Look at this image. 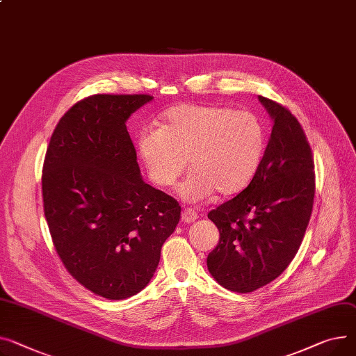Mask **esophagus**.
I'll list each match as a JSON object with an SVG mask.
<instances>
[{
  "label": "esophagus",
  "instance_id": "34e87169",
  "mask_svg": "<svg viewBox=\"0 0 356 356\" xmlns=\"http://www.w3.org/2000/svg\"><path fill=\"white\" fill-rule=\"evenodd\" d=\"M197 218V213L193 209H184L181 213V220L184 223H193Z\"/></svg>",
  "mask_w": 356,
  "mask_h": 356
}]
</instances>
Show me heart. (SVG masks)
<instances>
[{
    "label": "heart",
    "mask_w": 356,
    "mask_h": 356,
    "mask_svg": "<svg viewBox=\"0 0 356 356\" xmlns=\"http://www.w3.org/2000/svg\"><path fill=\"white\" fill-rule=\"evenodd\" d=\"M266 134L250 111L180 104L164 115L159 129L143 130L137 150L150 179L170 187L191 164L179 187L187 202H200L216 191L234 195L253 180L262 163Z\"/></svg>",
    "instance_id": "b5f03b06"
}]
</instances>
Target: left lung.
<instances>
[{
	"label": "left lung",
	"mask_w": 356,
	"mask_h": 356,
	"mask_svg": "<svg viewBox=\"0 0 356 356\" xmlns=\"http://www.w3.org/2000/svg\"><path fill=\"white\" fill-rule=\"evenodd\" d=\"M273 127L245 191L207 218L219 229L207 269L223 288L248 293L275 280L293 260L312 215L315 172L311 146L296 117L259 96Z\"/></svg>",
	"instance_id": "1"
}]
</instances>
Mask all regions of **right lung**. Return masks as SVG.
<instances>
[{"label":"right lung","mask_w":356,"mask_h":356,"mask_svg":"<svg viewBox=\"0 0 356 356\" xmlns=\"http://www.w3.org/2000/svg\"><path fill=\"white\" fill-rule=\"evenodd\" d=\"M149 94H94L61 118L42 168L44 215L63 265L110 300L145 289L180 206L145 183L126 127Z\"/></svg>","instance_id":"1"}]
</instances>
